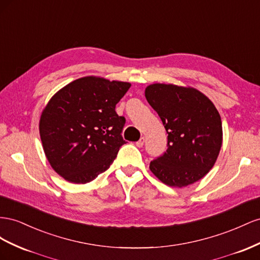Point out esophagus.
Here are the masks:
<instances>
[{"label": "esophagus", "mask_w": 260, "mask_h": 260, "mask_svg": "<svg viewBox=\"0 0 260 260\" xmlns=\"http://www.w3.org/2000/svg\"><path fill=\"white\" fill-rule=\"evenodd\" d=\"M144 143H145V138L142 137V138H140V139L138 140V142H136V146L140 148V147L144 146Z\"/></svg>", "instance_id": "obj_1"}]
</instances>
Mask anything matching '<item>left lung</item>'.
I'll use <instances>...</instances> for the list:
<instances>
[{"label": "left lung", "mask_w": 260, "mask_h": 260, "mask_svg": "<svg viewBox=\"0 0 260 260\" xmlns=\"http://www.w3.org/2000/svg\"><path fill=\"white\" fill-rule=\"evenodd\" d=\"M168 133V149L150 171L169 186L185 187L208 173L222 145V123L208 97L191 87L152 84L145 90Z\"/></svg>", "instance_id": "8db88e82"}]
</instances>
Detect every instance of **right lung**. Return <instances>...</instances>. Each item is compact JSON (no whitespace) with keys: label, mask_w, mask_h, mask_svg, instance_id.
Returning a JSON list of instances; mask_svg holds the SVG:
<instances>
[{"label":"right lung","mask_w":260,"mask_h":260,"mask_svg":"<svg viewBox=\"0 0 260 260\" xmlns=\"http://www.w3.org/2000/svg\"><path fill=\"white\" fill-rule=\"evenodd\" d=\"M129 83L87 76L60 89L43 109L39 132L52 169L64 180L86 184L109 169L121 146L125 117L116 103Z\"/></svg>","instance_id":"1"}]
</instances>
